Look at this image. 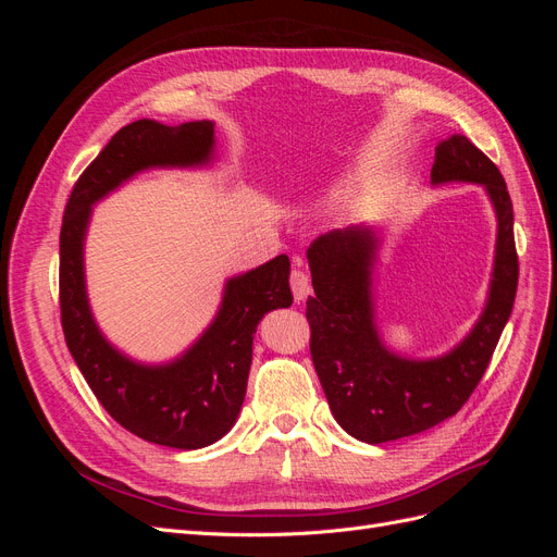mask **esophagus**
Here are the masks:
<instances>
[{
  "mask_svg": "<svg viewBox=\"0 0 557 557\" xmlns=\"http://www.w3.org/2000/svg\"><path fill=\"white\" fill-rule=\"evenodd\" d=\"M290 288H293V295L297 301H305L311 295V281H309L307 272H301V269H293Z\"/></svg>",
  "mask_w": 557,
  "mask_h": 557,
  "instance_id": "esophagus-1",
  "label": "esophagus"
}]
</instances>
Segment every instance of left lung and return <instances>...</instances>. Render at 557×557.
Masks as SVG:
<instances>
[{"label":"left lung","mask_w":557,"mask_h":557,"mask_svg":"<svg viewBox=\"0 0 557 557\" xmlns=\"http://www.w3.org/2000/svg\"><path fill=\"white\" fill-rule=\"evenodd\" d=\"M434 185L479 183L497 215L495 267L476 325L446 356L401 358L376 327L372 272L379 232L369 225L332 230L309 246L313 297L307 299L311 360L330 409L350 436L383 444L425 432L455 416L491 362L518 288L513 207L502 174L462 134L436 146Z\"/></svg>","instance_id":"obj_1"}]
</instances>
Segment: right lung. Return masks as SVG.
Returning <instances> with one entry per match:
<instances>
[{"instance_id":"add662e5","label":"right lung","mask_w":557,"mask_h":557,"mask_svg":"<svg viewBox=\"0 0 557 557\" xmlns=\"http://www.w3.org/2000/svg\"><path fill=\"white\" fill-rule=\"evenodd\" d=\"M213 123L178 127L134 121L117 129L66 201L60 232V311L64 342L109 416L150 444L195 450L237 423L252 360V334L264 313L293 305L290 260L276 256L225 283L221 309L199 339L172 362H134L99 332L86 293L83 244L92 205L153 166H201L213 160Z\"/></svg>"}]
</instances>
